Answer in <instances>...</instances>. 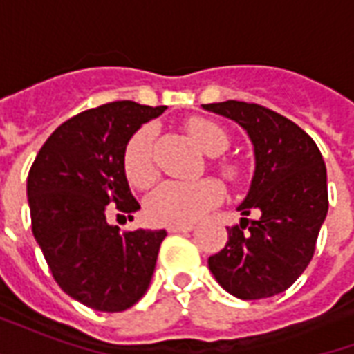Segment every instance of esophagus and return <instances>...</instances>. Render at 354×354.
Returning <instances> with one entry per match:
<instances>
[{
    "label": "esophagus",
    "mask_w": 354,
    "mask_h": 354,
    "mask_svg": "<svg viewBox=\"0 0 354 354\" xmlns=\"http://www.w3.org/2000/svg\"><path fill=\"white\" fill-rule=\"evenodd\" d=\"M193 230V223H185V225H169L167 231L169 233H187Z\"/></svg>",
    "instance_id": "1"
}]
</instances>
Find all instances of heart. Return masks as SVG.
Instances as JSON below:
<instances>
[{"label": "heart", "instance_id": "b5f03b06", "mask_svg": "<svg viewBox=\"0 0 354 354\" xmlns=\"http://www.w3.org/2000/svg\"><path fill=\"white\" fill-rule=\"evenodd\" d=\"M187 131L199 147L208 155H218L212 167L216 172L237 184L245 176V167L231 157H223L230 149V134L220 124L207 117H192ZM155 127L142 124L127 140L123 149V172L129 184L136 189H146L157 178L155 165ZM223 201V185L214 178H203L197 182H162L147 195L144 208L147 218L162 225H185L199 220Z\"/></svg>", "mask_w": 354, "mask_h": 354}]
</instances>
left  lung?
<instances>
[{
    "instance_id": "left-lung-1",
    "label": "left lung",
    "mask_w": 354,
    "mask_h": 354,
    "mask_svg": "<svg viewBox=\"0 0 354 354\" xmlns=\"http://www.w3.org/2000/svg\"><path fill=\"white\" fill-rule=\"evenodd\" d=\"M203 108L237 121L252 140V185L230 241L208 258L223 290L241 299H263L290 288L315 254L328 212L326 165L315 140L273 109L225 100Z\"/></svg>"
}]
</instances>
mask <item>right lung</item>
<instances>
[{"label":"right lung","mask_w":354,"mask_h":354,"mask_svg":"<svg viewBox=\"0 0 354 354\" xmlns=\"http://www.w3.org/2000/svg\"><path fill=\"white\" fill-rule=\"evenodd\" d=\"M167 106L109 102L81 111L43 144L28 174L32 233L53 279L91 309L121 313L146 294L167 231H119L108 214L140 208L123 172V149Z\"/></svg>","instance_id":"add662e5"}]
</instances>
